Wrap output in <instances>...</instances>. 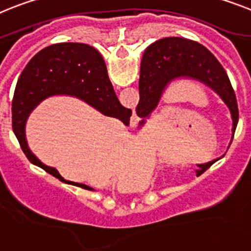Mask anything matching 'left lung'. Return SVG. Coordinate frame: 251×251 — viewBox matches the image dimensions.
<instances>
[{"instance_id":"8db88e82","label":"left lung","mask_w":251,"mask_h":251,"mask_svg":"<svg viewBox=\"0 0 251 251\" xmlns=\"http://www.w3.org/2000/svg\"><path fill=\"white\" fill-rule=\"evenodd\" d=\"M179 77H190L201 81L221 96L232 115L233 138L239 122V108L236 95L226 71L215 55L202 44L177 36L162 38L152 43L143 53L141 62L140 102L136 109L137 115L143 118L141 126L145 123V118L149 117L156 108L166 85ZM217 160L197 165L199 168L197 174H203Z\"/></svg>"}]
</instances>
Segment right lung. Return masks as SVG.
Here are the masks:
<instances>
[{
	"label": "right lung",
	"instance_id": "add662e5",
	"mask_svg": "<svg viewBox=\"0 0 251 251\" xmlns=\"http://www.w3.org/2000/svg\"><path fill=\"white\" fill-rule=\"evenodd\" d=\"M62 94L77 96L126 126L132 110L122 106L118 100L101 54L82 43H58L42 49L19 77L12 99V130L27 160L63 183L93 190L85 184L64 180L58 171L42 164L27 147L25 123L31 110L42 100Z\"/></svg>",
	"mask_w": 251,
	"mask_h": 251
}]
</instances>
